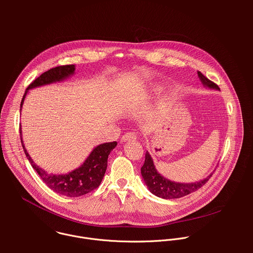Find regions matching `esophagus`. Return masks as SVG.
I'll return each mask as SVG.
<instances>
[{"mask_svg":"<svg viewBox=\"0 0 253 253\" xmlns=\"http://www.w3.org/2000/svg\"><path fill=\"white\" fill-rule=\"evenodd\" d=\"M137 139V135L134 132H128L126 134H124L121 138V142H127V141H131V140H136Z\"/></svg>","mask_w":253,"mask_h":253,"instance_id":"obj_1","label":"esophagus"}]
</instances>
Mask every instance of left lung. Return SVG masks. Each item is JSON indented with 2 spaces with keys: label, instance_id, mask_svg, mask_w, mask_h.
Segmentation results:
<instances>
[{
  "label": "left lung",
  "instance_id": "left-lung-1",
  "mask_svg": "<svg viewBox=\"0 0 253 253\" xmlns=\"http://www.w3.org/2000/svg\"><path fill=\"white\" fill-rule=\"evenodd\" d=\"M197 74L204 87L214 90H220L217 85L207 79L201 72L198 71ZM141 175L151 193L164 199H174L186 196L201 188L212 176V173L197 182L180 183L171 181V180L166 179L160 173H158L157 169L155 168L153 159L147 151L145 154V162L141 167Z\"/></svg>",
  "mask_w": 253,
  "mask_h": 253
}]
</instances>
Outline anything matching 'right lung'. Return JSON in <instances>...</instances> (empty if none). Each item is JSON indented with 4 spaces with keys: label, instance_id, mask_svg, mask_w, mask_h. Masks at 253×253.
Here are the masks:
<instances>
[{
    "label": "right lung",
    "instance_id": "obj_1",
    "mask_svg": "<svg viewBox=\"0 0 253 253\" xmlns=\"http://www.w3.org/2000/svg\"><path fill=\"white\" fill-rule=\"evenodd\" d=\"M74 73L75 65L59 66L45 72L40 77L33 81L27 88L21 101L20 111L22 110L24 100L29 90L52 83L62 82L65 79L71 77L72 75H74ZM20 131V133H22V130ZM21 141L23 149L29 162L31 163L32 167L40 175L44 183L53 191L67 197H78L85 195L96 189L100 185L107 169L108 156H109L110 152L117 146V142L115 141L100 144V145L96 146L92 150V152L89 154L87 159L80 167L67 174H50L41 167H39L30 157L23 143L22 134Z\"/></svg>",
    "mask_w": 253,
    "mask_h": 253
}]
</instances>
